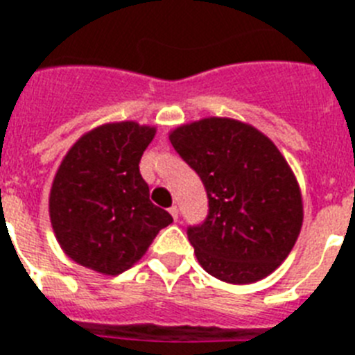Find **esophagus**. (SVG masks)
<instances>
[{
    "instance_id": "esophagus-1",
    "label": "esophagus",
    "mask_w": 355,
    "mask_h": 355,
    "mask_svg": "<svg viewBox=\"0 0 355 355\" xmlns=\"http://www.w3.org/2000/svg\"><path fill=\"white\" fill-rule=\"evenodd\" d=\"M168 211H171L172 218H174V220H178V216H180V208H178V206H171V208H168Z\"/></svg>"
}]
</instances>
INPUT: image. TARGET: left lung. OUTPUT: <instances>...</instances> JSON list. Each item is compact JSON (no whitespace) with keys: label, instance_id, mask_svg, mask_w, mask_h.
<instances>
[{"label":"left lung","instance_id":"8db88e82","mask_svg":"<svg viewBox=\"0 0 355 355\" xmlns=\"http://www.w3.org/2000/svg\"><path fill=\"white\" fill-rule=\"evenodd\" d=\"M208 193V215L187 234L200 266L233 284L256 283L286 259L302 227V197L286 159L256 128L209 117L171 133Z\"/></svg>","mask_w":355,"mask_h":355}]
</instances>
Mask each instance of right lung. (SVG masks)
Returning a JSON list of instances; mask_svg holds the SVG:
<instances>
[{
    "label": "right lung",
    "mask_w": 355,
    "mask_h": 355,
    "mask_svg": "<svg viewBox=\"0 0 355 355\" xmlns=\"http://www.w3.org/2000/svg\"><path fill=\"white\" fill-rule=\"evenodd\" d=\"M155 133V128L137 122H115L83 135L71 147L49 196L53 231L69 258L119 275L171 224L168 211L149 200L139 168Z\"/></svg>",
    "instance_id": "1"
}]
</instances>
